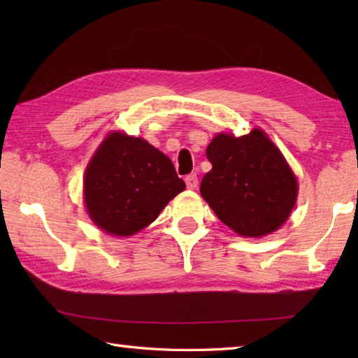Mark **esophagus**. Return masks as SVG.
Returning a JSON list of instances; mask_svg holds the SVG:
<instances>
[{"mask_svg": "<svg viewBox=\"0 0 358 358\" xmlns=\"http://www.w3.org/2000/svg\"><path fill=\"white\" fill-rule=\"evenodd\" d=\"M186 186L187 189H195L196 186H199V177H196V173H189L186 175Z\"/></svg>", "mask_w": 358, "mask_h": 358, "instance_id": "esophagus-1", "label": "esophagus"}]
</instances>
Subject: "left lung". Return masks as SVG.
Instances as JSON below:
<instances>
[{
	"label": "left lung",
	"mask_w": 358,
	"mask_h": 358,
	"mask_svg": "<svg viewBox=\"0 0 358 358\" xmlns=\"http://www.w3.org/2000/svg\"><path fill=\"white\" fill-rule=\"evenodd\" d=\"M212 169L200 192L222 222L241 237H263L283 224L299 185L278 148L260 129L218 134L206 149Z\"/></svg>",
	"instance_id": "1"
}]
</instances>
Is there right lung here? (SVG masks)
<instances>
[{
	"mask_svg": "<svg viewBox=\"0 0 358 358\" xmlns=\"http://www.w3.org/2000/svg\"><path fill=\"white\" fill-rule=\"evenodd\" d=\"M172 162L146 140L112 132L85 173V203L101 231L129 237L149 226L185 191Z\"/></svg>",
	"mask_w": 358,
	"mask_h": 358,
	"instance_id": "right-lung-1",
	"label": "right lung"
}]
</instances>
